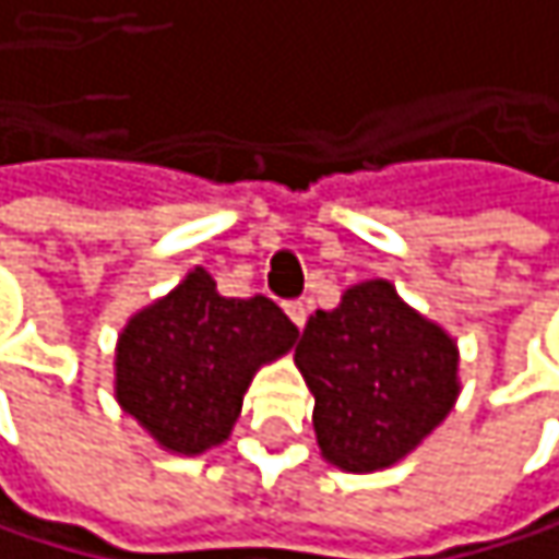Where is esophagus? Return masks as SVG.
Listing matches in <instances>:
<instances>
[{"instance_id":"obj_1","label":"esophagus","mask_w":559,"mask_h":559,"mask_svg":"<svg viewBox=\"0 0 559 559\" xmlns=\"http://www.w3.org/2000/svg\"><path fill=\"white\" fill-rule=\"evenodd\" d=\"M284 313L294 320L297 330H304V323H307V304L304 300H284Z\"/></svg>"}]
</instances>
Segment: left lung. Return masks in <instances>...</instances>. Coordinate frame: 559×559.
I'll return each instance as SVG.
<instances>
[{"mask_svg": "<svg viewBox=\"0 0 559 559\" xmlns=\"http://www.w3.org/2000/svg\"><path fill=\"white\" fill-rule=\"evenodd\" d=\"M294 362L313 394L317 443L346 473L397 463L460 394L456 343L389 281L356 284L336 310H317Z\"/></svg>", "mask_w": 559, "mask_h": 559, "instance_id": "8db88e82", "label": "left lung"}]
</instances>
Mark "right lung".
<instances>
[{
  "label": "right lung",
  "mask_w": 559,
  "mask_h": 559,
  "mask_svg": "<svg viewBox=\"0 0 559 559\" xmlns=\"http://www.w3.org/2000/svg\"><path fill=\"white\" fill-rule=\"evenodd\" d=\"M294 340L297 326L275 300L223 297L193 269L122 330L116 397L162 447L197 456L229 437L252 376Z\"/></svg>",
  "instance_id": "obj_1"
}]
</instances>
